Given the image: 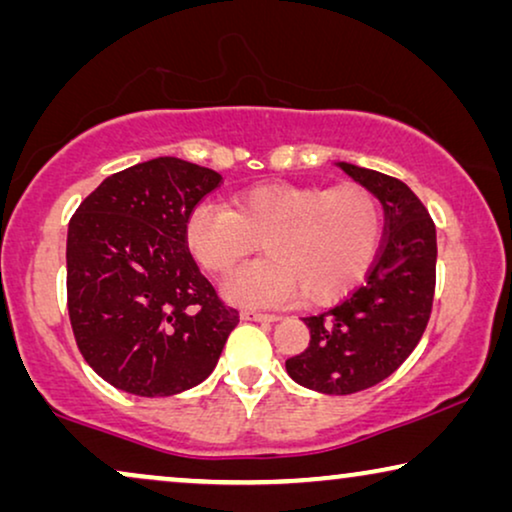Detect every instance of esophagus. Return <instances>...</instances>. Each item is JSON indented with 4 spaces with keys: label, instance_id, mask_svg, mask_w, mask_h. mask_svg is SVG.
<instances>
[{
    "label": "esophagus",
    "instance_id": "1",
    "mask_svg": "<svg viewBox=\"0 0 512 512\" xmlns=\"http://www.w3.org/2000/svg\"><path fill=\"white\" fill-rule=\"evenodd\" d=\"M240 317L244 321H261V324H270V321H277L275 314H265V312H256V310H242Z\"/></svg>",
    "mask_w": 512,
    "mask_h": 512
}]
</instances>
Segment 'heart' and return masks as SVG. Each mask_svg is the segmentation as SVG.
<instances>
[{"label":"heart","mask_w":512,"mask_h":512,"mask_svg":"<svg viewBox=\"0 0 512 512\" xmlns=\"http://www.w3.org/2000/svg\"><path fill=\"white\" fill-rule=\"evenodd\" d=\"M380 237V202L356 181L261 184L237 193L228 209L198 205L186 221L188 251L214 277L233 272L261 242L268 256L226 284V298L240 305L338 303L373 265Z\"/></svg>","instance_id":"obj_1"}]
</instances>
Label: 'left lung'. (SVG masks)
<instances>
[{
    "label": "left lung",
    "instance_id": "8db88e82",
    "mask_svg": "<svg viewBox=\"0 0 512 512\" xmlns=\"http://www.w3.org/2000/svg\"><path fill=\"white\" fill-rule=\"evenodd\" d=\"M384 207V237L366 282L317 317H305L310 345L286 359V373L321 394H356L389 377L429 324L436 291V226L422 200L389 174L338 163Z\"/></svg>",
    "mask_w": 512,
    "mask_h": 512
}]
</instances>
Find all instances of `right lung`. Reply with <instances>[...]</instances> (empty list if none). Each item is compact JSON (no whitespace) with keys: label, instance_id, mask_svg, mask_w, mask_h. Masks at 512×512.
I'll use <instances>...</instances> for the list:
<instances>
[{"label":"right lung","instance_id":"obj_1","mask_svg":"<svg viewBox=\"0 0 512 512\" xmlns=\"http://www.w3.org/2000/svg\"><path fill=\"white\" fill-rule=\"evenodd\" d=\"M223 184L181 158L111 174L67 233V310L83 359L135 396L207 380L240 314L216 296L186 244L188 214Z\"/></svg>","mask_w":512,"mask_h":512}]
</instances>
